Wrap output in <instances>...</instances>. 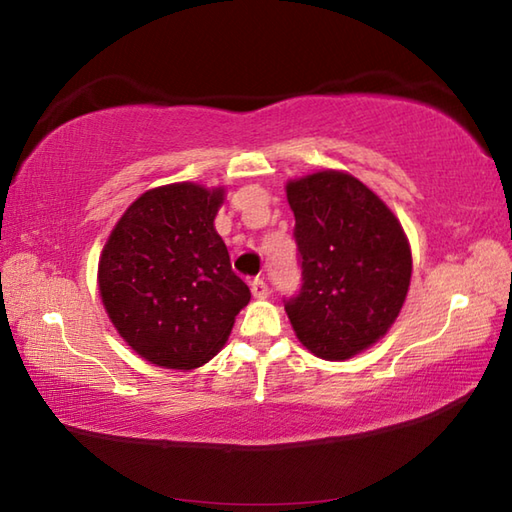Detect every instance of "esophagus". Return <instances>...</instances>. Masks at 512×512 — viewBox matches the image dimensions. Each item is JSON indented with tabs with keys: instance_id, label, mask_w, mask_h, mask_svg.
Segmentation results:
<instances>
[{
	"instance_id": "1",
	"label": "esophagus",
	"mask_w": 512,
	"mask_h": 512,
	"mask_svg": "<svg viewBox=\"0 0 512 512\" xmlns=\"http://www.w3.org/2000/svg\"><path fill=\"white\" fill-rule=\"evenodd\" d=\"M250 292H253L255 299H266L268 297V286L264 279H253L250 281Z\"/></svg>"
}]
</instances>
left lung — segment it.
Segmentation results:
<instances>
[{
    "mask_svg": "<svg viewBox=\"0 0 512 512\" xmlns=\"http://www.w3.org/2000/svg\"><path fill=\"white\" fill-rule=\"evenodd\" d=\"M303 286L286 301L297 339L347 361L389 332L407 299L411 246L394 211L352 173L288 180Z\"/></svg>",
    "mask_w": 512,
    "mask_h": 512,
    "instance_id": "left-lung-1",
    "label": "left lung"
}]
</instances>
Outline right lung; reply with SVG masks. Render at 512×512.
I'll use <instances>...</instances> for the list:
<instances>
[{
  "mask_svg": "<svg viewBox=\"0 0 512 512\" xmlns=\"http://www.w3.org/2000/svg\"><path fill=\"white\" fill-rule=\"evenodd\" d=\"M224 198V187L195 182L149 189L101 250L96 281L107 317L151 365L187 372L209 363L250 301L213 224Z\"/></svg>",
  "mask_w": 512,
  "mask_h": 512,
  "instance_id": "right-lung-1",
  "label": "right lung"
}]
</instances>
